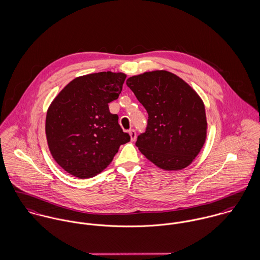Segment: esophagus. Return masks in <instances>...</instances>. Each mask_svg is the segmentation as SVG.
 <instances>
[{
  "label": "esophagus",
  "instance_id": "34e87169",
  "mask_svg": "<svg viewBox=\"0 0 260 260\" xmlns=\"http://www.w3.org/2000/svg\"><path fill=\"white\" fill-rule=\"evenodd\" d=\"M129 135H130L131 141H135V139H136V137H137L136 131H135V130H133V129H131V130L129 131Z\"/></svg>",
  "mask_w": 260,
  "mask_h": 260
}]
</instances>
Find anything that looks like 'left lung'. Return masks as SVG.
<instances>
[{
	"mask_svg": "<svg viewBox=\"0 0 260 260\" xmlns=\"http://www.w3.org/2000/svg\"><path fill=\"white\" fill-rule=\"evenodd\" d=\"M126 84L148 113L146 131L136 141L140 152L163 170L189 166L207 136L200 96L180 77L165 70L132 76Z\"/></svg>",
	"mask_w": 260,
	"mask_h": 260,
	"instance_id": "left-lung-1",
	"label": "left lung"
}]
</instances>
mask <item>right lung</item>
Returning a JSON list of instances; mask_svg holds the SVG:
<instances>
[{"label": "right lung", "mask_w": 260, "mask_h": 260, "mask_svg": "<svg viewBox=\"0 0 260 260\" xmlns=\"http://www.w3.org/2000/svg\"><path fill=\"white\" fill-rule=\"evenodd\" d=\"M124 73L99 72L75 78L56 96L46 116V137L55 161L80 179L94 177L130 141L108 104L118 99Z\"/></svg>", "instance_id": "1"}]
</instances>
